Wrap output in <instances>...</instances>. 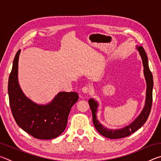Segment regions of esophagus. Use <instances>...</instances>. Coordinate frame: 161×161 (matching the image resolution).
<instances>
[{"label": "esophagus", "instance_id": "34e87169", "mask_svg": "<svg viewBox=\"0 0 161 161\" xmlns=\"http://www.w3.org/2000/svg\"><path fill=\"white\" fill-rule=\"evenodd\" d=\"M89 91H90L89 87L87 86H84L82 87V89H81V92H82L84 94H88L89 93Z\"/></svg>", "mask_w": 161, "mask_h": 161}]
</instances>
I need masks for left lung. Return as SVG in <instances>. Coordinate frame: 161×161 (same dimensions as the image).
Listing matches in <instances>:
<instances>
[{
  "mask_svg": "<svg viewBox=\"0 0 161 161\" xmlns=\"http://www.w3.org/2000/svg\"><path fill=\"white\" fill-rule=\"evenodd\" d=\"M136 49L139 52L141 59H142L143 65L144 67L143 74L147 85L145 105H144L143 110L141 111V114L138 116L137 118L132 123H130L126 126L122 128V129H109L107 127L103 126L99 121V120L97 119V114L98 107H99V103H98L97 101L94 100V99H90L89 100V104L92 110V119H93L94 127L96 128L97 131L101 135H102L106 138H111V139H118V138H124L130 136L131 133H134L138 129H139L146 123L147 119H148L150 112H151L153 101V75L148 67V57H147V54L143 47H141V46H139V47L136 46Z\"/></svg>",
  "mask_w": 161,
  "mask_h": 161,
  "instance_id": "left-lung-1",
  "label": "left lung"
}]
</instances>
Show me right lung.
I'll return each mask as SVG.
<instances>
[{"label": "right lung", "instance_id": "add662e5", "mask_svg": "<svg viewBox=\"0 0 161 161\" xmlns=\"http://www.w3.org/2000/svg\"><path fill=\"white\" fill-rule=\"evenodd\" d=\"M16 53L8 80L10 108L16 123L38 139H53L64 131L71 108L77 102L76 92H61L47 104H38L27 97L18 83V59Z\"/></svg>", "mask_w": 161, "mask_h": 161}]
</instances>
